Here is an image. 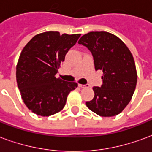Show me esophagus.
<instances>
[{
    "label": "esophagus",
    "mask_w": 152,
    "mask_h": 152,
    "mask_svg": "<svg viewBox=\"0 0 152 152\" xmlns=\"http://www.w3.org/2000/svg\"><path fill=\"white\" fill-rule=\"evenodd\" d=\"M78 87H81V88H85V87H90L89 84H86V85H83V84H78Z\"/></svg>",
    "instance_id": "obj_1"
}]
</instances>
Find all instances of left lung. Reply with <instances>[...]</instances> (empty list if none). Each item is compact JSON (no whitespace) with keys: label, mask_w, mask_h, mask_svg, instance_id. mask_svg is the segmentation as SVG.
Masks as SVG:
<instances>
[{"label":"left lung","mask_w":152,"mask_h":152,"mask_svg":"<svg viewBox=\"0 0 152 152\" xmlns=\"http://www.w3.org/2000/svg\"><path fill=\"white\" fill-rule=\"evenodd\" d=\"M91 51L96 70H103V84L94 87L95 96L86 102L87 108L100 117H113L131 100L137 84V71L132 54L116 35L91 31L78 40Z\"/></svg>","instance_id":"obj_1"}]
</instances>
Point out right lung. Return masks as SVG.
<instances>
[{
    "label": "right lung",
    "mask_w": 152,
    "mask_h": 152,
    "mask_svg": "<svg viewBox=\"0 0 152 152\" xmlns=\"http://www.w3.org/2000/svg\"><path fill=\"white\" fill-rule=\"evenodd\" d=\"M81 34L47 31L35 35L23 48L16 67V79L24 104L34 113L48 117L65 107L75 82L55 77L65 55Z\"/></svg>",
    "instance_id": "1"
}]
</instances>
